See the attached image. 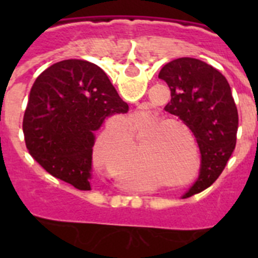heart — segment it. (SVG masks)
Segmentation results:
<instances>
[{
    "label": "heart",
    "mask_w": 258,
    "mask_h": 258,
    "mask_svg": "<svg viewBox=\"0 0 258 258\" xmlns=\"http://www.w3.org/2000/svg\"><path fill=\"white\" fill-rule=\"evenodd\" d=\"M160 122V120L154 116H147L143 117L138 121H134L129 124V129L137 134L138 137L145 136L150 129ZM160 132H155L152 136H157ZM129 132L126 127L118 126V125H111V126L106 127L102 134L98 137L97 142L94 146V160L102 168L108 169L109 165L112 164V155L116 150H121L126 147L129 143Z\"/></svg>",
    "instance_id": "b5f03b06"
}]
</instances>
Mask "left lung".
<instances>
[{
	"label": "left lung",
	"mask_w": 258,
	"mask_h": 258,
	"mask_svg": "<svg viewBox=\"0 0 258 258\" xmlns=\"http://www.w3.org/2000/svg\"><path fill=\"white\" fill-rule=\"evenodd\" d=\"M170 89L165 106L192 132L202 154L198 181L184 195L206 190L220 177L235 150L239 117L231 88L220 71L195 58H178L161 68Z\"/></svg>",
	"instance_id": "left-lung-1"
}]
</instances>
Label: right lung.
Here are the masks:
<instances>
[{
    "mask_svg": "<svg viewBox=\"0 0 258 258\" xmlns=\"http://www.w3.org/2000/svg\"><path fill=\"white\" fill-rule=\"evenodd\" d=\"M127 109L97 64L58 61L36 79L29 92L23 118L27 149L55 178L90 190L94 132L108 116Z\"/></svg>",
    "mask_w": 258,
    "mask_h": 258,
    "instance_id": "add662e5",
    "label": "right lung"
}]
</instances>
